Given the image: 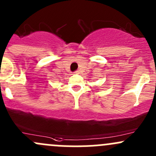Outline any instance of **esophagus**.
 Wrapping results in <instances>:
<instances>
[{"mask_svg": "<svg viewBox=\"0 0 156 156\" xmlns=\"http://www.w3.org/2000/svg\"><path fill=\"white\" fill-rule=\"evenodd\" d=\"M75 73V74H79L80 73H79V71H76Z\"/></svg>", "mask_w": 156, "mask_h": 156, "instance_id": "1", "label": "esophagus"}]
</instances>
